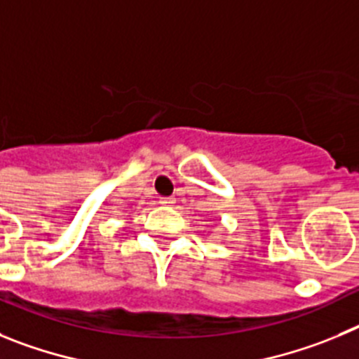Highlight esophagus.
<instances>
[{
  "instance_id": "34e87169",
  "label": "esophagus",
  "mask_w": 359,
  "mask_h": 359,
  "mask_svg": "<svg viewBox=\"0 0 359 359\" xmlns=\"http://www.w3.org/2000/svg\"><path fill=\"white\" fill-rule=\"evenodd\" d=\"M159 202L163 205H172V203H175V196H161Z\"/></svg>"
}]
</instances>
